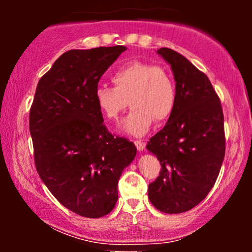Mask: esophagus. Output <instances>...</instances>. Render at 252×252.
Masks as SVG:
<instances>
[{"mask_svg":"<svg viewBox=\"0 0 252 252\" xmlns=\"http://www.w3.org/2000/svg\"><path fill=\"white\" fill-rule=\"evenodd\" d=\"M134 143H135L136 148H137L138 152H142V150L144 149V142H143V141H141V140H136Z\"/></svg>","mask_w":252,"mask_h":252,"instance_id":"esophagus-1","label":"esophagus"}]
</instances>
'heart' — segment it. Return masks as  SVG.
<instances>
[{"instance_id":"1","label":"heart","mask_w":252,"mask_h":252,"mask_svg":"<svg viewBox=\"0 0 252 252\" xmlns=\"http://www.w3.org/2000/svg\"><path fill=\"white\" fill-rule=\"evenodd\" d=\"M112 86L99 85L94 100L103 116L117 120L129 104L132 106L123 122L128 134L142 136L152 123L168 120L176 105V85L166 67L152 63L130 62L111 74Z\"/></svg>"}]
</instances>
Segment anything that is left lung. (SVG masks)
Instances as JSON below:
<instances>
[{"label": "left lung", "instance_id": "1", "mask_svg": "<svg viewBox=\"0 0 252 252\" xmlns=\"http://www.w3.org/2000/svg\"><path fill=\"white\" fill-rule=\"evenodd\" d=\"M176 85V105L168 122L147 143L161 163L149 184V200L164 213L189 211L215 186L225 156L220 99L204 72L182 54L160 48Z\"/></svg>", "mask_w": 252, "mask_h": 252}]
</instances>
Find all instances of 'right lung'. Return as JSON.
I'll return each instance as SVG.
<instances>
[{
  "label": "right lung",
  "instance_id": "right-lung-1",
  "mask_svg": "<svg viewBox=\"0 0 252 252\" xmlns=\"http://www.w3.org/2000/svg\"><path fill=\"white\" fill-rule=\"evenodd\" d=\"M124 46L71 50L39 80L30 111L40 178L66 209L100 218L114 210L117 185L136 147L106 129L94 100L98 82Z\"/></svg>",
  "mask_w": 252,
  "mask_h": 252
}]
</instances>
